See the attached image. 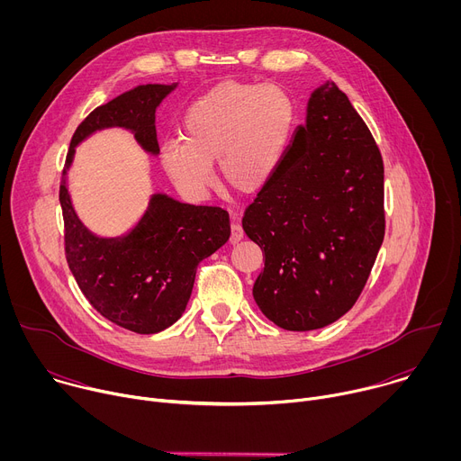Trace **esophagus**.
Instances as JSON below:
<instances>
[{"instance_id": "esophagus-1", "label": "esophagus", "mask_w": 461, "mask_h": 461, "mask_svg": "<svg viewBox=\"0 0 461 461\" xmlns=\"http://www.w3.org/2000/svg\"><path fill=\"white\" fill-rule=\"evenodd\" d=\"M242 237H244L242 228H240L239 224H233V226H231V233H230V242H231V244H237V242L242 240Z\"/></svg>"}]
</instances>
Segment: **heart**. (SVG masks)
I'll list each match as a JSON object with an SVG mask.
<instances>
[{
    "label": "heart",
    "instance_id": "heart-1",
    "mask_svg": "<svg viewBox=\"0 0 461 461\" xmlns=\"http://www.w3.org/2000/svg\"><path fill=\"white\" fill-rule=\"evenodd\" d=\"M295 107L276 84L221 82L185 109L182 140L162 148L169 180L189 196H203L215 182L253 193L267 185L292 137Z\"/></svg>",
    "mask_w": 461,
    "mask_h": 461
}]
</instances>
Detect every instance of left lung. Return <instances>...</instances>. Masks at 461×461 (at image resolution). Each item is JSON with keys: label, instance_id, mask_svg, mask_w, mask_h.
<instances>
[{"label": "left lung", "instance_id": "left-lung-1", "mask_svg": "<svg viewBox=\"0 0 461 461\" xmlns=\"http://www.w3.org/2000/svg\"><path fill=\"white\" fill-rule=\"evenodd\" d=\"M384 169L348 96L326 82L242 228L265 253L253 285L260 312L285 330L338 321L361 295L384 237Z\"/></svg>", "mask_w": 461, "mask_h": 461}]
</instances>
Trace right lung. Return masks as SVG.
Returning <instances> with one entry per match:
<instances>
[{"label":"right lung","instance_id":"1","mask_svg":"<svg viewBox=\"0 0 461 461\" xmlns=\"http://www.w3.org/2000/svg\"><path fill=\"white\" fill-rule=\"evenodd\" d=\"M175 86H139L96 107L77 127L59 184L65 258L91 306L137 334L171 326L189 301L196 267L230 239V215L219 206H191L155 194L139 226L120 239H98L78 221L68 187L75 146L104 127H125L139 144L160 151L155 111Z\"/></svg>","mask_w":461,"mask_h":461}]
</instances>
